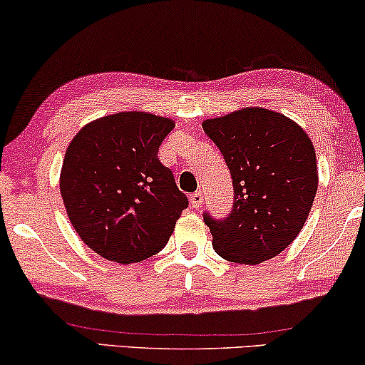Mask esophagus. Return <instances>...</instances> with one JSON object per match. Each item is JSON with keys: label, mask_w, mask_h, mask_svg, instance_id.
<instances>
[{"label": "esophagus", "mask_w": 365, "mask_h": 365, "mask_svg": "<svg viewBox=\"0 0 365 365\" xmlns=\"http://www.w3.org/2000/svg\"><path fill=\"white\" fill-rule=\"evenodd\" d=\"M191 205L194 207H201V205H202V192L201 191H196L191 194Z\"/></svg>", "instance_id": "esophagus-1"}]
</instances>
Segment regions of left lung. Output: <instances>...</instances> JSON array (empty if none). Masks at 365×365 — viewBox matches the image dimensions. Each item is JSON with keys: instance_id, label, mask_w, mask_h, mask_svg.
Instances as JSON below:
<instances>
[{"instance_id": "left-lung-1", "label": "left lung", "mask_w": 365, "mask_h": 365, "mask_svg": "<svg viewBox=\"0 0 365 365\" xmlns=\"http://www.w3.org/2000/svg\"><path fill=\"white\" fill-rule=\"evenodd\" d=\"M233 179V207L221 220L205 212L212 248L233 263L258 264L282 253L314 205L315 149L300 125L262 107L202 122Z\"/></svg>"}]
</instances>
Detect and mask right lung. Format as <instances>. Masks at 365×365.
I'll return each mask as SVG.
<instances>
[{"mask_svg": "<svg viewBox=\"0 0 365 365\" xmlns=\"http://www.w3.org/2000/svg\"><path fill=\"white\" fill-rule=\"evenodd\" d=\"M174 122L148 112H120L90 122L65 153L60 192L88 248L117 263L159 253L189 201L159 145Z\"/></svg>", "mask_w": 365, "mask_h": 365, "instance_id": "1", "label": "right lung"}]
</instances>
